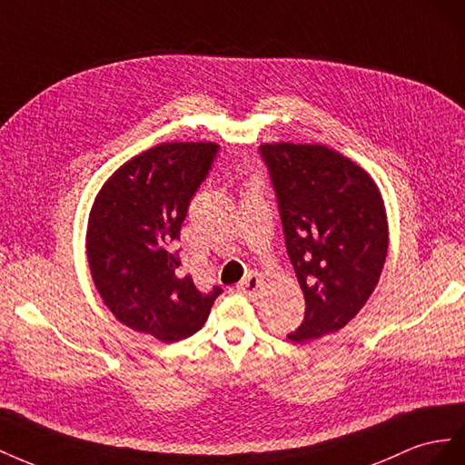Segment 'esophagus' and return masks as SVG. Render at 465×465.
<instances>
[{
	"instance_id": "obj_1",
	"label": "esophagus",
	"mask_w": 465,
	"mask_h": 465,
	"mask_svg": "<svg viewBox=\"0 0 465 465\" xmlns=\"http://www.w3.org/2000/svg\"><path fill=\"white\" fill-rule=\"evenodd\" d=\"M261 290H262V281L257 272H251L240 284V292H243V294L249 298H259Z\"/></svg>"
}]
</instances>
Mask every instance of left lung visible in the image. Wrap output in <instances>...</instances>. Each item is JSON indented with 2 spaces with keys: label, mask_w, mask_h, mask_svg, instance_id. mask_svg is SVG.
Segmentation results:
<instances>
[{
  "label": "left lung",
  "mask_w": 465,
  "mask_h": 465,
  "mask_svg": "<svg viewBox=\"0 0 465 465\" xmlns=\"http://www.w3.org/2000/svg\"><path fill=\"white\" fill-rule=\"evenodd\" d=\"M261 153L306 300L303 322L288 339L308 342L337 333L366 306L386 262L381 193L366 169L323 143L271 142Z\"/></svg>",
  "instance_id": "1"
}]
</instances>
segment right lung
<instances>
[{"mask_svg":"<svg viewBox=\"0 0 465 465\" xmlns=\"http://www.w3.org/2000/svg\"><path fill=\"white\" fill-rule=\"evenodd\" d=\"M216 152V142L157 143L118 167L89 212L85 251L103 303L162 342L194 335L222 292H198L171 247Z\"/></svg>","mask_w":465,"mask_h":465,"instance_id":"right-lung-1","label":"right lung"}]
</instances>
